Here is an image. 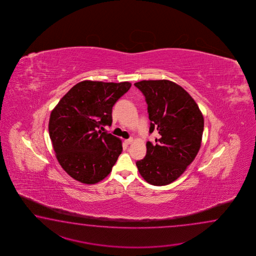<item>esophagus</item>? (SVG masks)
I'll use <instances>...</instances> for the list:
<instances>
[{
    "label": "esophagus",
    "instance_id": "obj_1",
    "mask_svg": "<svg viewBox=\"0 0 256 256\" xmlns=\"http://www.w3.org/2000/svg\"><path fill=\"white\" fill-rule=\"evenodd\" d=\"M134 141V139L132 138H129V139H126L124 140V142H126V144H130L132 142Z\"/></svg>",
    "mask_w": 256,
    "mask_h": 256
}]
</instances>
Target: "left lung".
I'll return each mask as SVG.
<instances>
[{
    "instance_id": "obj_1",
    "label": "left lung",
    "mask_w": 256,
    "mask_h": 256,
    "mask_svg": "<svg viewBox=\"0 0 256 256\" xmlns=\"http://www.w3.org/2000/svg\"><path fill=\"white\" fill-rule=\"evenodd\" d=\"M134 86L146 97L150 132L158 130L156 144L146 142V156L136 162L142 178L166 186L183 174L200 151L204 118L196 102L183 88L168 80H142Z\"/></svg>"
}]
</instances>
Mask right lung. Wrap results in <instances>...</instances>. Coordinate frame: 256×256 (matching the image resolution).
<instances>
[{
  "label": "right lung",
  "instance_id": "add662e5",
  "mask_svg": "<svg viewBox=\"0 0 256 256\" xmlns=\"http://www.w3.org/2000/svg\"><path fill=\"white\" fill-rule=\"evenodd\" d=\"M130 86L128 82L83 80L52 110L49 136L56 158L72 178L92 185L110 173L122 151V141L98 129L112 126V107Z\"/></svg>",
  "mask_w": 256,
  "mask_h": 256
}]
</instances>
